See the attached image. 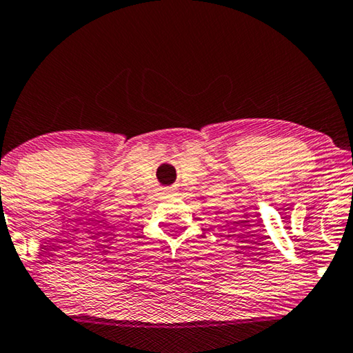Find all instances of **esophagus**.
Listing matches in <instances>:
<instances>
[{
  "label": "esophagus",
  "instance_id": "esophagus-1",
  "mask_svg": "<svg viewBox=\"0 0 353 353\" xmlns=\"http://www.w3.org/2000/svg\"><path fill=\"white\" fill-rule=\"evenodd\" d=\"M165 192L166 193H172V192H174V190H172V188H165Z\"/></svg>",
  "mask_w": 353,
  "mask_h": 353
}]
</instances>
